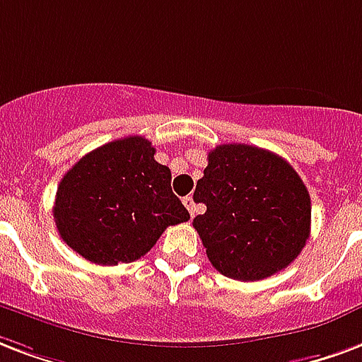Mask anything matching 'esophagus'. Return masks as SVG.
<instances>
[{
  "mask_svg": "<svg viewBox=\"0 0 362 362\" xmlns=\"http://www.w3.org/2000/svg\"><path fill=\"white\" fill-rule=\"evenodd\" d=\"M184 205H186V209H188L189 215H192V216L197 213V209H195V202H194V197H192V195H186V197H184Z\"/></svg>",
  "mask_w": 362,
  "mask_h": 362,
  "instance_id": "34e87169",
  "label": "esophagus"
}]
</instances>
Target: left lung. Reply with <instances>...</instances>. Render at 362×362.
I'll return each instance as SVG.
<instances>
[{
    "mask_svg": "<svg viewBox=\"0 0 362 362\" xmlns=\"http://www.w3.org/2000/svg\"><path fill=\"white\" fill-rule=\"evenodd\" d=\"M194 218L211 264L242 282L263 280L293 263L310 234V197L290 163L245 144L209 151Z\"/></svg>",
    "mask_w": 362,
    "mask_h": 362,
    "instance_id": "left-lung-1",
    "label": "left lung"
}]
</instances>
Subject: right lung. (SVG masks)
I'll use <instances>...</instances> for the list:
<instances>
[{
  "label": "right lung",
  "instance_id": "add662e5",
  "mask_svg": "<svg viewBox=\"0 0 362 362\" xmlns=\"http://www.w3.org/2000/svg\"><path fill=\"white\" fill-rule=\"evenodd\" d=\"M170 178V168L155 160V147L141 136L93 149L59 182L53 205L59 235L86 261L132 263L167 226L189 221Z\"/></svg>",
  "mask_w": 362,
  "mask_h": 362
}]
</instances>
